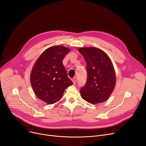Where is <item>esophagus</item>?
I'll return each instance as SVG.
<instances>
[{"mask_svg":"<svg viewBox=\"0 0 146 146\" xmlns=\"http://www.w3.org/2000/svg\"><path fill=\"white\" fill-rule=\"evenodd\" d=\"M72 81H73V84H76V79L75 78H74L72 79Z\"/></svg>","mask_w":146,"mask_h":146,"instance_id":"esophagus-1","label":"esophagus"}]
</instances>
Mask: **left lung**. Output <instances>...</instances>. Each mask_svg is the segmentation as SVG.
Here are the masks:
<instances>
[{"instance_id": "1", "label": "left lung", "mask_w": 146, "mask_h": 146, "mask_svg": "<svg viewBox=\"0 0 146 146\" xmlns=\"http://www.w3.org/2000/svg\"><path fill=\"white\" fill-rule=\"evenodd\" d=\"M78 50L86 62L88 74L86 84L80 88L82 97L93 104L106 101L115 86V74L110 58L95 47Z\"/></svg>"}]
</instances>
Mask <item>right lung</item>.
<instances>
[{"label":"right lung","mask_w":146,"mask_h":146,"mask_svg":"<svg viewBox=\"0 0 146 146\" xmlns=\"http://www.w3.org/2000/svg\"><path fill=\"white\" fill-rule=\"evenodd\" d=\"M70 51L61 45L52 46L38 58L31 73V83L36 96L52 104L58 101L64 91L73 85L62 61Z\"/></svg>","instance_id":"add662e5"}]
</instances>
